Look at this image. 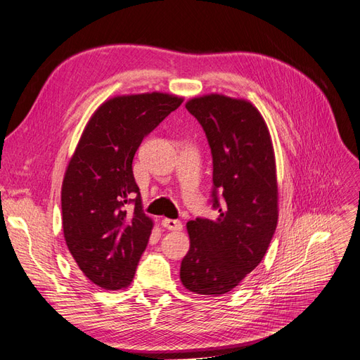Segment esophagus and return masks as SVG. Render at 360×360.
I'll return each mask as SVG.
<instances>
[{
    "instance_id": "1",
    "label": "esophagus",
    "mask_w": 360,
    "mask_h": 360,
    "mask_svg": "<svg viewBox=\"0 0 360 360\" xmlns=\"http://www.w3.org/2000/svg\"><path fill=\"white\" fill-rule=\"evenodd\" d=\"M162 226L167 228V230H169V231H180L183 228L181 222L177 219H163Z\"/></svg>"
}]
</instances>
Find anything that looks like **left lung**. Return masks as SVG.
<instances>
[{
    "label": "left lung",
    "mask_w": 360,
    "mask_h": 360,
    "mask_svg": "<svg viewBox=\"0 0 360 360\" xmlns=\"http://www.w3.org/2000/svg\"><path fill=\"white\" fill-rule=\"evenodd\" d=\"M186 110L202 126L213 158L214 221L188 222L191 248L180 279L189 291H231L266 255L278 224L275 151L267 124L245 99L193 97Z\"/></svg>",
    "instance_id": "1"
}]
</instances>
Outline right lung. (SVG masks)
Returning <instances> with one entry per match:
<instances>
[{"label":"right lung","instance_id":"obj_1","mask_svg":"<svg viewBox=\"0 0 360 360\" xmlns=\"http://www.w3.org/2000/svg\"><path fill=\"white\" fill-rule=\"evenodd\" d=\"M183 99L167 93L117 96L86 123L64 174L63 233L93 284L126 288L146 250L153 221L143 212L132 162L143 139ZM127 203H135L132 212Z\"/></svg>","mask_w":360,"mask_h":360}]
</instances>
